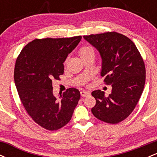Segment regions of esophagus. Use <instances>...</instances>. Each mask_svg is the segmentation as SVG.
Wrapping results in <instances>:
<instances>
[{"label":"esophagus","instance_id":"34e87169","mask_svg":"<svg viewBox=\"0 0 157 157\" xmlns=\"http://www.w3.org/2000/svg\"><path fill=\"white\" fill-rule=\"evenodd\" d=\"M80 94L82 97H85L89 96L90 93L88 92V91H80Z\"/></svg>","mask_w":157,"mask_h":157}]
</instances>
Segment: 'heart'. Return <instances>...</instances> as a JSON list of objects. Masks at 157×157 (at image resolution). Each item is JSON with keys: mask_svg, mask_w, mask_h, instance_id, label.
I'll use <instances>...</instances> for the list:
<instances>
[{"mask_svg": "<svg viewBox=\"0 0 157 157\" xmlns=\"http://www.w3.org/2000/svg\"><path fill=\"white\" fill-rule=\"evenodd\" d=\"M91 53H94V50L91 47H89V46H82L79 50V55H80L81 58H82L85 56L89 55Z\"/></svg>", "mask_w": 157, "mask_h": 157, "instance_id": "b5f03b06", "label": "heart"}]
</instances>
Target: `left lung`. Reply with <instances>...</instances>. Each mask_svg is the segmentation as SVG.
<instances>
[{"label": "left lung", "mask_w": 157, "mask_h": 157, "mask_svg": "<svg viewBox=\"0 0 157 157\" xmlns=\"http://www.w3.org/2000/svg\"><path fill=\"white\" fill-rule=\"evenodd\" d=\"M100 52L101 76L111 85L108 97L96 90L91 95L96 105L91 109L95 117L107 123L117 124L134 111L145 82V66L140 52L132 40L115 32L83 36Z\"/></svg>", "instance_id": "8db88e82"}]
</instances>
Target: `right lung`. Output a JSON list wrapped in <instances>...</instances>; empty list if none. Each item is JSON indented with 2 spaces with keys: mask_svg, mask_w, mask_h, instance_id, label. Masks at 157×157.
Listing matches in <instances>:
<instances>
[{
  "mask_svg": "<svg viewBox=\"0 0 157 157\" xmlns=\"http://www.w3.org/2000/svg\"><path fill=\"white\" fill-rule=\"evenodd\" d=\"M81 38L35 39L23 48L16 60L14 80L21 101L32 120L46 130L56 131L66 125L80 98L75 88L55 97L52 80H60L63 63Z\"/></svg>",
  "mask_w": 157,
  "mask_h": 157,
  "instance_id": "1",
  "label": "right lung"
}]
</instances>
